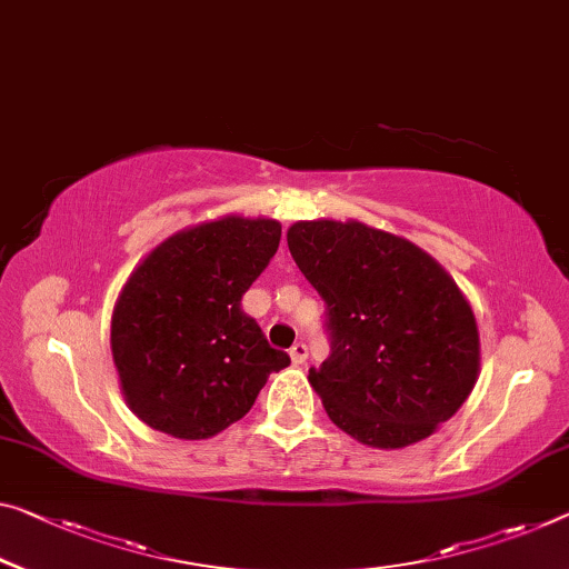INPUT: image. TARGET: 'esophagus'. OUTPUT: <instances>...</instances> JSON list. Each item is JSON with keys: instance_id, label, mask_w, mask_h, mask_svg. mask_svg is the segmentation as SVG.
<instances>
[{"instance_id": "34e87169", "label": "esophagus", "mask_w": 569, "mask_h": 569, "mask_svg": "<svg viewBox=\"0 0 569 569\" xmlns=\"http://www.w3.org/2000/svg\"><path fill=\"white\" fill-rule=\"evenodd\" d=\"M290 358H292L295 366H302L305 361H308V346H305V343H295V346L290 348Z\"/></svg>"}]
</instances>
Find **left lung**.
<instances>
[{
	"label": "left lung",
	"mask_w": 569,
	"mask_h": 569,
	"mask_svg": "<svg viewBox=\"0 0 569 569\" xmlns=\"http://www.w3.org/2000/svg\"><path fill=\"white\" fill-rule=\"evenodd\" d=\"M287 247L328 305L330 356L308 381L353 440L399 450L458 412L480 373L473 308L417 247L361 221L315 218Z\"/></svg>",
	"instance_id": "obj_1"
}]
</instances>
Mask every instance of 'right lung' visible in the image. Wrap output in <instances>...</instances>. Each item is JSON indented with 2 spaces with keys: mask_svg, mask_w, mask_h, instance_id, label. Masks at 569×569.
<instances>
[{
  "mask_svg": "<svg viewBox=\"0 0 569 569\" xmlns=\"http://www.w3.org/2000/svg\"><path fill=\"white\" fill-rule=\"evenodd\" d=\"M279 236L274 218L221 216L168 236L129 274L111 312V356L127 407L152 430L208 440L290 366L241 310Z\"/></svg>",
  "mask_w": 569,
  "mask_h": 569,
  "instance_id": "add662e5",
  "label": "right lung"
}]
</instances>
